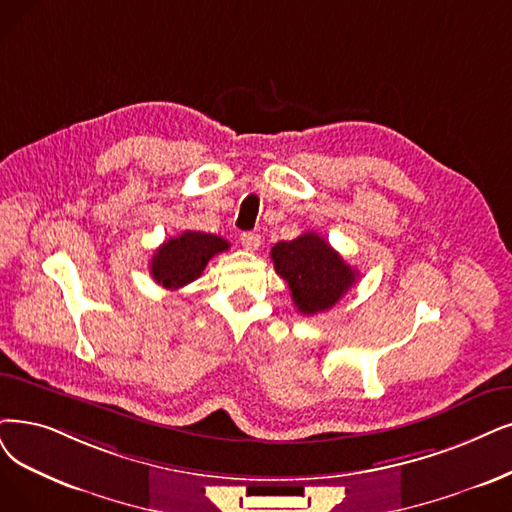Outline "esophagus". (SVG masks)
Masks as SVG:
<instances>
[{
    "mask_svg": "<svg viewBox=\"0 0 512 512\" xmlns=\"http://www.w3.org/2000/svg\"><path fill=\"white\" fill-rule=\"evenodd\" d=\"M239 239H241V245L245 250L254 252V250L260 248V235L258 233H241Z\"/></svg>",
    "mask_w": 512,
    "mask_h": 512,
    "instance_id": "obj_1",
    "label": "esophagus"
}]
</instances>
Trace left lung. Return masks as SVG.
Listing matches in <instances>:
<instances>
[{"label":"left lung","instance_id":"obj_1","mask_svg":"<svg viewBox=\"0 0 512 512\" xmlns=\"http://www.w3.org/2000/svg\"><path fill=\"white\" fill-rule=\"evenodd\" d=\"M271 260L302 315L330 311L359 279V273L319 233L275 243Z\"/></svg>","mask_w":512,"mask_h":512}]
</instances>
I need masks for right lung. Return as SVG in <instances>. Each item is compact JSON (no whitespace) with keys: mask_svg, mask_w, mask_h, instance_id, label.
<instances>
[{"mask_svg":"<svg viewBox=\"0 0 512 512\" xmlns=\"http://www.w3.org/2000/svg\"><path fill=\"white\" fill-rule=\"evenodd\" d=\"M231 243L212 233L185 231L178 237L163 241L151 258V277L166 290H180L195 281L206 264L220 252H227Z\"/></svg>","mask_w":512,"mask_h":512,"instance_id":"right-lung-1","label":"right lung"}]
</instances>
